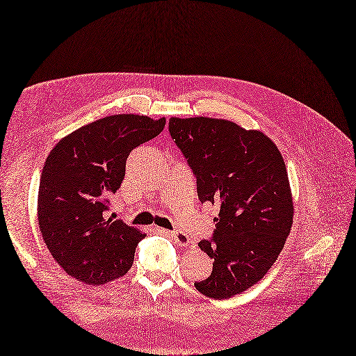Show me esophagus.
<instances>
[{
  "label": "esophagus",
  "instance_id": "1",
  "mask_svg": "<svg viewBox=\"0 0 356 356\" xmlns=\"http://www.w3.org/2000/svg\"><path fill=\"white\" fill-rule=\"evenodd\" d=\"M169 236H171L172 241H174V243H177L178 246H187V245L191 242L190 236H188L187 233L181 232V230H175V232H171V233H169Z\"/></svg>",
  "mask_w": 356,
  "mask_h": 356
}]
</instances>
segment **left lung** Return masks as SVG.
I'll use <instances>...</instances> for the list:
<instances>
[{"mask_svg":"<svg viewBox=\"0 0 356 356\" xmlns=\"http://www.w3.org/2000/svg\"><path fill=\"white\" fill-rule=\"evenodd\" d=\"M169 131L197 178L200 201L220 209L213 241L198 243L213 273L195 289L216 300L241 294L274 265L293 226L281 152L261 130L225 118L171 117Z\"/></svg>","mask_w":356,"mask_h":356,"instance_id":"8db88e82","label":"left lung"}]
</instances>
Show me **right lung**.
I'll list each match as a JSON object with an SVG mask.
<instances>
[{
    "label": "right lung",
    "mask_w": 356,
    "mask_h": 356,
    "mask_svg": "<svg viewBox=\"0 0 356 356\" xmlns=\"http://www.w3.org/2000/svg\"><path fill=\"white\" fill-rule=\"evenodd\" d=\"M165 117L114 114L62 138L46 158L38 195L42 238L67 275L101 285L127 274L145 238L123 220L106 218L108 197L124 179L126 161L156 138Z\"/></svg>",
    "instance_id": "obj_1"
}]
</instances>
